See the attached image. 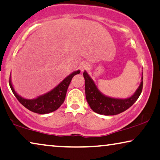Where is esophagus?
I'll use <instances>...</instances> for the list:
<instances>
[{
	"label": "esophagus",
	"mask_w": 160,
	"mask_h": 160,
	"mask_svg": "<svg viewBox=\"0 0 160 160\" xmlns=\"http://www.w3.org/2000/svg\"><path fill=\"white\" fill-rule=\"evenodd\" d=\"M78 68H79L81 71H84L85 69H87L88 68V63H86V62H82V63H80L79 66H78Z\"/></svg>",
	"instance_id": "esophagus-1"
}]
</instances>
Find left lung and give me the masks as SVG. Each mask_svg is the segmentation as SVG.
Listing matches in <instances>:
<instances>
[{
	"instance_id": "left-lung-1",
	"label": "left lung",
	"mask_w": 160,
	"mask_h": 160,
	"mask_svg": "<svg viewBox=\"0 0 160 160\" xmlns=\"http://www.w3.org/2000/svg\"><path fill=\"white\" fill-rule=\"evenodd\" d=\"M83 75L85 79V94L87 101L92 110L98 114L114 115L124 112L133 105L142 93L143 76L140 85L133 95L126 99H120L105 95L98 89L93 79L90 77L87 71H84Z\"/></svg>"
}]
</instances>
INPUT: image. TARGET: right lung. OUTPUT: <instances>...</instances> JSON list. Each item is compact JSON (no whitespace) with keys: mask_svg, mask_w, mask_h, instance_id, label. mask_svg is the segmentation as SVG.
<instances>
[{"mask_svg":"<svg viewBox=\"0 0 160 160\" xmlns=\"http://www.w3.org/2000/svg\"><path fill=\"white\" fill-rule=\"evenodd\" d=\"M79 73V70L73 71L71 74L66 76L59 84H58L50 92L34 99H26L18 95L13 87L11 74L9 85L14 96L17 97V99L23 106H24L32 112L39 113V114H47V113L54 112L55 110H58L61 107L66 98L67 89L71 79L73 76Z\"/></svg>","mask_w":160,"mask_h":160,"instance_id":"1","label":"right lung"}]
</instances>
